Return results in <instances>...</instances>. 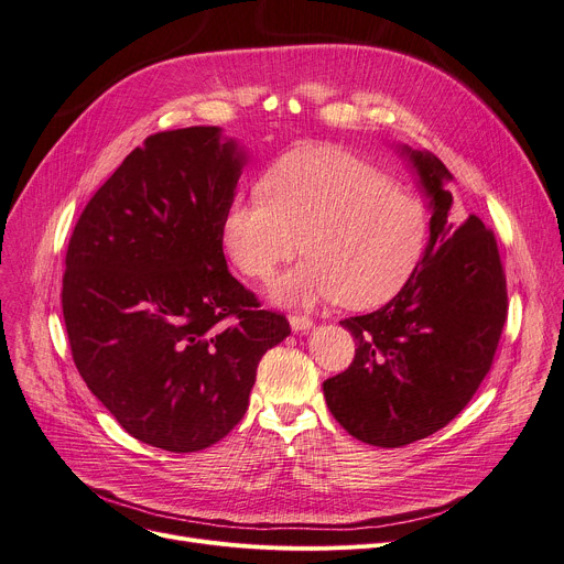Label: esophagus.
<instances>
[{
  "mask_svg": "<svg viewBox=\"0 0 564 564\" xmlns=\"http://www.w3.org/2000/svg\"><path fill=\"white\" fill-rule=\"evenodd\" d=\"M288 319H290L292 332H297V334H306L313 329V319L308 315H290Z\"/></svg>",
  "mask_w": 564,
  "mask_h": 564,
  "instance_id": "1",
  "label": "esophagus"
}]
</instances>
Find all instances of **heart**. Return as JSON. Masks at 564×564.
<instances>
[{"label":"heart","instance_id":"1","mask_svg":"<svg viewBox=\"0 0 564 564\" xmlns=\"http://www.w3.org/2000/svg\"><path fill=\"white\" fill-rule=\"evenodd\" d=\"M262 192L226 207L221 245L237 272L262 283L304 247L306 260L270 292L276 304L375 308L416 272L427 205L375 164L338 148H304L267 171Z\"/></svg>","mask_w":564,"mask_h":564}]
</instances>
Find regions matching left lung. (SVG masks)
<instances>
[{"label":"left lung","instance_id":"obj_1","mask_svg":"<svg viewBox=\"0 0 564 564\" xmlns=\"http://www.w3.org/2000/svg\"><path fill=\"white\" fill-rule=\"evenodd\" d=\"M430 198V242L416 272L375 313L340 324L357 340L351 366L322 383L334 419L370 446L400 448L446 427L491 368L508 317L506 274L480 217L448 219L451 171L400 145Z\"/></svg>","mask_w":564,"mask_h":564}]
</instances>
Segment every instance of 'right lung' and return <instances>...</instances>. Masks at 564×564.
Masks as SVG:
<instances>
[{"label":"right lung","mask_w":564,"mask_h":564,"mask_svg":"<svg viewBox=\"0 0 564 564\" xmlns=\"http://www.w3.org/2000/svg\"><path fill=\"white\" fill-rule=\"evenodd\" d=\"M247 164L219 128L148 137L86 203L62 290L73 361L134 438L213 446L242 421L262 354L290 334L230 272L221 219Z\"/></svg>","instance_id":"right-lung-1"}]
</instances>
